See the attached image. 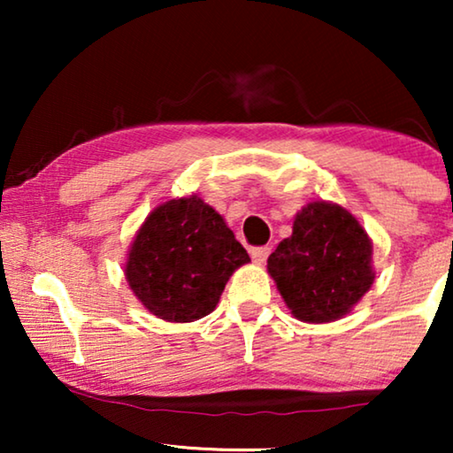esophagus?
<instances>
[{
	"label": "esophagus",
	"mask_w": 453,
	"mask_h": 453,
	"mask_svg": "<svg viewBox=\"0 0 453 453\" xmlns=\"http://www.w3.org/2000/svg\"><path fill=\"white\" fill-rule=\"evenodd\" d=\"M270 256V247H256V250H251V257L256 264H264L265 259Z\"/></svg>",
	"instance_id": "1"
}]
</instances>
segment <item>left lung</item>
<instances>
[{"label": "left lung", "mask_w": 453, "mask_h": 453, "mask_svg": "<svg viewBox=\"0 0 453 453\" xmlns=\"http://www.w3.org/2000/svg\"><path fill=\"white\" fill-rule=\"evenodd\" d=\"M268 274L296 319L330 324L373 287V241L340 203L309 202L268 257Z\"/></svg>", "instance_id": "1"}]
</instances>
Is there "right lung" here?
I'll return each mask as SVG.
<instances>
[{
	"label": "right lung",
	"mask_w": 453,
	"mask_h": 453,
	"mask_svg": "<svg viewBox=\"0 0 453 453\" xmlns=\"http://www.w3.org/2000/svg\"><path fill=\"white\" fill-rule=\"evenodd\" d=\"M250 262L225 219L197 194L158 203L129 245L123 274L142 305L173 324L206 318Z\"/></svg>",
	"instance_id": "1"
}]
</instances>
